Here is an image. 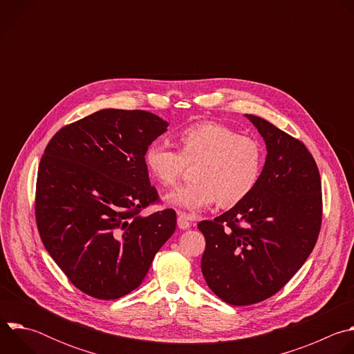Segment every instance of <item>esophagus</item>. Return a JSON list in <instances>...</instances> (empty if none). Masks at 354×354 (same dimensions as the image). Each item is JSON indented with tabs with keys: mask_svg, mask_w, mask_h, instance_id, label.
<instances>
[{
	"mask_svg": "<svg viewBox=\"0 0 354 354\" xmlns=\"http://www.w3.org/2000/svg\"><path fill=\"white\" fill-rule=\"evenodd\" d=\"M190 217L187 216V214H185V213H178V227L180 228V230H187L189 227H190Z\"/></svg>",
	"mask_w": 354,
	"mask_h": 354,
	"instance_id": "obj_1",
	"label": "esophagus"
}]
</instances>
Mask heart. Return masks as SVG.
<instances>
[{
	"label": "heart",
	"instance_id": "obj_1",
	"mask_svg": "<svg viewBox=\"0 0 354 354\" xmlns=\"http://www.w3.org/2000/svg\"><path fill=\"white\" fill-rule=\"evenodd\" d=\"M178 153L164 144H149L144 161L162 186L174 187L186 165H194V182L165 196L171 207L197 213L220 201L231 207L245 200L257 187L263 171L262 144L234 129L201 122L180 130L175 137Z\"/></svg>",
	"mask_w": 354,
	"mask_h": 354
}]
</instances>
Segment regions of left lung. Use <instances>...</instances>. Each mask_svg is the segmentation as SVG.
I'll return each mask as SVG.
<instances>
[{
    "label": "left lung",
    "instance_id": "obj_1",
    "mask_svg": "<svg viewBox=\"0 0 354 354\" xmlns=\"http://www.w3.org/2000/svg\"><path fill=\"white\" fill-rule=\"evenodd\" d=\"M246 118L268 148L261 179L241 203L197 225L206 238L205 280L238 307L281 290L310 257L322 224L321 176L304 142L262 118Z\"/></svg>",
    "mask_w": 354,
    "mask_h": 354
}]
</instances>
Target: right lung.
I'll use <instances>...</instances> for the list:
<instances>
[{
  "label": "right lung",
  "instance_id": "add662e5",
  "mask_svg": "<svg viewBox=\"0 0 354 354\" xmlns=\"http://www.w3.org/2000/svg\"><path fill=\"white\" fill-rule=\"evenodd\" d=\"M168 123L145 111L104 109L60 129L39 164L35 216L48 255L82 292L116 299L144 280L176 228L144 161Z\"/></svg>",
  "mask_w": 354,
  "mask_h": 354
}]
</instances>
